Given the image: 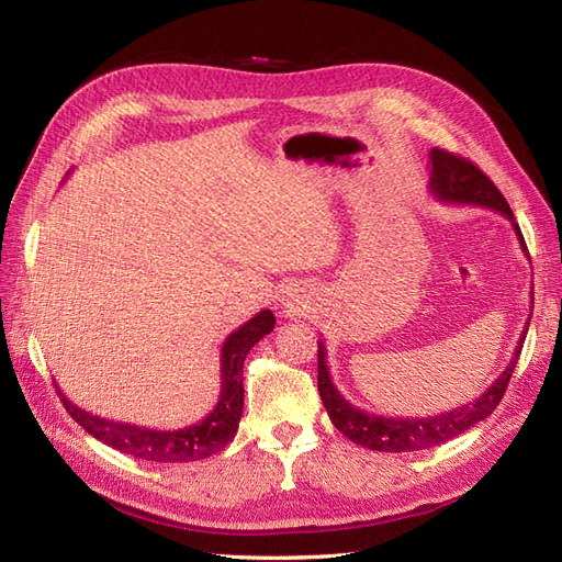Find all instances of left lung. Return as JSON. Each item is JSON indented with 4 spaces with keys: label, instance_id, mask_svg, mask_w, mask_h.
<instances>
[{
    "label": "left lung",
    "instance_id": "1",
    "mask_svg": "<svg viewBox=\"0 0 562 562\" xmlns=\"http://www.w3.org/2000/svg\"><path fill=\"white\" fill-rule=\"evenodd\" d=\"M429 192L443 203L483 206L504 215L506 220H512L518 244L527 255V246L520 234V227L514 220L512 206H508L506 199L495 187V182H492L481 168L473 166L469 159L434 147L429 151ZM527 328H530V318L525 321V328L514 349V359L508 361V366L502 370V375L492 382L479 398L467 405H459L450 413L403 419V417H384V415H372L361 411V407L351 405L342 394H339L337 386L333 384L328 363H326V347H323V342H318V394L323 405H326L330 422L339 429V434H345L349 440H353V443H359L368 450H380V452L427 450V448L446 443V440L459 434H464L467 429L475 427V424L492 415V411H495L499 401L504 398L508 380L514 375V368L518 363Z\"/></svg>",
    "mask_w": 562,
    "mask_h": 562
}]
</instances>
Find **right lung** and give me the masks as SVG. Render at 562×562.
Wrapping results in <instances>:
<instances>
[{
	"instance_id": "1",
	"label": "right lung",
	"mask_w": 562,
	"mask_h": 562,
	"mask_svg": "<svg viewBox=\"0 0 562 562\" xmlns=\"http://www.w3.org/2000/svg\"><path fill=\"white\" fill-rule=\"evenodd\" d=\"M274 314L262 310L225 339L223 349H220V398L213 413L192 427L173 431L147 429L138 427V424L114 422L83 411L60 389L58 396L77 424L119 452L159 464H184L206 459L223 450L239 431V419L244 413V361L248 351L274 330Z\"/></svg>"
}]
</instances>
